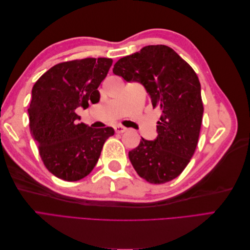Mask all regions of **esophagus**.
I'll list each match as a JSON object with an SVG mask.
<instances>
[{"instance_id": "34e87169", "label": "esophagus", "mask_w": 250, "mask_h": 250, "mask_svg": "<svg viewBox=\"0 0 250 250\" xmlns=\"http://www.w3.org/2000/svg\"><path fill=\"white\" fill-rule=\"evenodd\" d=\"M115 130L117 133H123V132L127 131V128L122 125H117V126H115Z\"/></svg>"}]
</instances>
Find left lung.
I'll list each match as a JSON object with an SVG mask.
<instances>
[{
  "label": "left lung",
  "instance_id": "8db88e82",
  "mask_svg": "<svg viewBox=\"0 0 250 250\" xmlns=\"http://www.w3.org/2000/svg\"><path fill=\"white\" fill-rule=\"evenodd\" d=\"M113 74L145 86L153 108L160 107L155 141L142 139L129 151L139 175L150 184L180 175L197 147L203 115L201 87L192 66L165 44L146 46L119 59Z\"/></svg>",
  "mask_w": 250,
  "mask_h": 250
}]
</instances>
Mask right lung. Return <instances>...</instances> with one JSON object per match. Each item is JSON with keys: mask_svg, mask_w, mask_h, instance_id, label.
Listing matches in <instances>:
<instances>
[{"mask_svg": "<svg viewBox=\"0 0 250 250\" xmlns=\"http://www.w3.org/2000/svg\"><path fill=\"white\" fill-rule=\"evenodd\" d=\"M111 58H83L55 64L32 88L29 127L46 168L56 177L77 181L87 176L99 160L111 127L94 129L77 123L76 108L100 99L98 87L106 77Z\"/></svg>", "mask_w": 250, "mask_h": 250, "instance_id": "1", "label": "right lung"}]
</instances>
